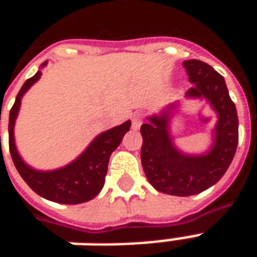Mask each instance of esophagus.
Wrapping results in <instances>:
<instances>
[{
  "label": "esophagus",
  "instance_id": "esophagus-1",
  "mask_svg": "<svg viewBox=\"0 0 257 257\" xmlns=\"http://www.w3.org/2000/svg\"><path fill=\"white\" fill-rule=\"evenodd\" d=\"M142 125V114L140 112H135L134 117H132V128L139 129Z\"/></svg>",
  "mask_w": 257,
  "mask_h": 257
}]
</instances>
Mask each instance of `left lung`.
<instances>
[{
  "label": "left lung",
  "mask_w": 257,
  "mask_h": 257,
  "mask_svg": "<svg viewBox=\"0 0 257 257\" xmlns=\"http://www.w3.org/2000/svg\"><path fill=\"white\" fill-rule=\"evenodd\" d=\"M193 84L187 97L205 99L217 115L215 142L206 154L189 156L179 151L169 134V114L175 104L161 115L149 117L142 125V165L146 178L160 193L189 197L202 193L217 183L230 167L238 145V115L228 95L224 78L197 59L183 62Z\"/></svg>",
  "instance_id": "1"
}]
</instances>
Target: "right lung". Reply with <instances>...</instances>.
Here are the masks:
<instances>
[{"instance_id":"add662e5","label":"right lung","mask_w":257,"mask_h":257,"mask_svg":"<svg viewBox=\"0 0 257 257\" xmlns=\"http://www.w3.org/2000/svg\"><path fill=\"white\" fill-rule=\"evenodd\" d=\"M45 64L47 62L42 66ZM40 77L41 71H37L36 75L26 81L20 88L15 104L9 112V151L12 161L23 180L38 195L59 204H82L95 198L103 189L110 156L119 146L123 135L131 128V121L114 126L106 132H101L75 161L66 167L47 172L36 171L20 158L15 146L14 126L15 119L19 112L22 97L31 85L40 79Z\"/></svg>"}]
</instances>
